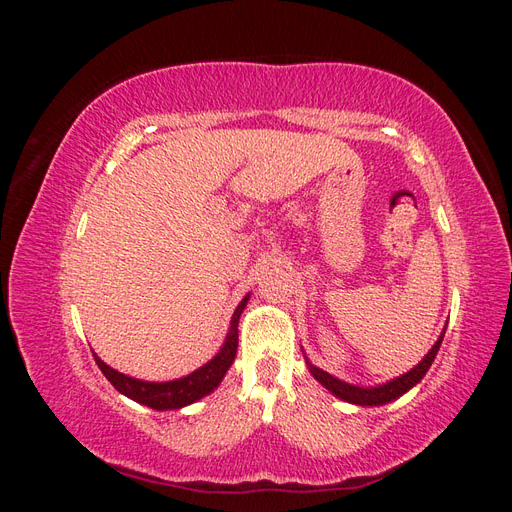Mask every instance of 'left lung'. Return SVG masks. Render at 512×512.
<instances>
[{"label":"left lung","mask_w":512,"mask_h":512,"mask_svg":"<svg viewBox=\"0 0 512 512\" xmlns=\"http://www.w3.org/2000/svg\"><path fill=\"white\" fill-rule=\"evenodd\" d=\"M446 331V329H444ZM444 331L442 335L438 337V342L433 344V348L425 354V359L418 363L416 367H412L408 374L399 376L391 382L386 384H380V386H354V384H348L344 380H339L331 374H327V371H322L320 367L312 365L307 361V367H309V374H312L324 389H329L335 397L348 401V404H356V406H382V404H389V401L401 397L404 393H408L414 384H418L423 380V376L427 374V369L431 367L433 359H436V354L440 350V344L444 339Z\"/></svg>","instance_id":"1"}]
</instances>
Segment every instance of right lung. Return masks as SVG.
<instances>
[{
	"instance_id": "1",
	"label": "right lung",
	"mask_w": 512,
	"mask_h": 512,
	"mask_svg": "<svg viewBox=\"0 0 512 512\" xmlns=\"http://www.w3.org/2000/svg\"><path fill=\"white\" fill-rule=\"evenodd\" d=\"M247 301H250V294H247L235 309V314H232L226 342L220 348V352L215 354L209 363L192 371L190 376H183L170 382H145V380L130 378L126 374H119L117 369L108 367L94 354L96 363L102 374L106 376V380L111 382L121 395L138 401V404L149 406L153 410H179L183 406H190L194 401L209 395L213 389H218V384L226 376L228 367L232 365V361H235L237 346H239V318L243 314Z\"/></svg>"
}]
</instances>
